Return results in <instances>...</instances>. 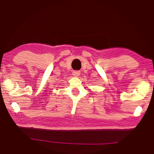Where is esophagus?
<instances>
[{"mask_svg": "<svg viewBox=\"0 0 154 154\" xmlns=\"http://www.w3.org/2000/svg\"><path fill=\"white\" fill-rule=\"evenodd\" d=\"M72 75H73V76L75 77H78L80 75V72L77 71H75L72 72Z\"/></svg>", "mask_w": 154, "mask_h": 154, "instance_id": "34e87169", "label": "esophagus"}]
</instances>
